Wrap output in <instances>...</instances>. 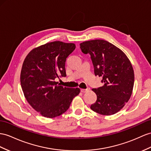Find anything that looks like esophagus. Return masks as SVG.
<instances>
[{"mask_svg": "<svg viewBox=\"0 0 151 151\" xmlns=\"http://www.w3.org/2000/svg\"><path fill=\"white\" fill-rule=\"evenodd\" d=\"M87 91H88V89H84V88H82V89H81V92H82V93H85V92H87Z\"/></svg>", "mask_w": 151, "mask_h": 151, "instance_id": "34e87169", "label": "esophagus"}]
</instances>
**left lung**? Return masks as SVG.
I'll return each mask as SVG.
<instances>
[{"instance_id": "8db88e82", "label": "left lung", "mask_w": 151, "mask_h": 151, "mask_svg": "<svg viewBox=\"0 0 151 151\" xmlns=\"http://www.w3.org/2000/svg\"><path fill=\"white\" fill-rule=\"evenodd\" d=\"M84 54H90L96 76H101L104 86L92 88L97 95L91 109L101 115H110L121 110L132 94L134 75L129 60L121 50L102 40L80 45Z\"/></svg>"}]
</instances>
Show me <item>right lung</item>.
<instances>
[{
	"label": "right lung",
	"mask_w": 151,
	"mask_h": 151,
	"mask_svg": "<svg viewBox=\"0 0 151 151\" xmlns=\"http://www.w3.org/2000/svg\"><path fill=\"white\" fill-rule=\"evenodd\" d=\"M74 43L53 41L33 49L23 63L20 82L27 101L43 117L53 118L66 111L79 88L62 86L56 78L66 76L65 63Z\"/></svg>",
	"instance_id": "right-lung-1"
}]
</instances>
